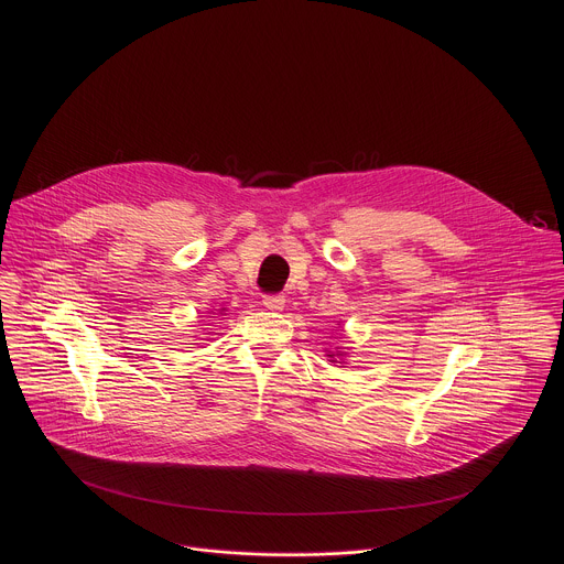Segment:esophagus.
<instances>
[{
	"instance_id": "34e87169",
	"label": "esophagus",
	"mask_w": 564,
	"mask_h": 564,
	"mask_svg": "<svg viewBox=\"0 0 564 564\" xmlns=\"http://www.w3.org/2000/svg\"><path fill=\"white\" fill-rule=\"evenodd\" d=\"M263 305L272 312H281L285 307V296L283 294H265Z\"/></svg>"
}]
</instances>
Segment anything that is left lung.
Returning <instances> with one entry per match:
<instances>
[{"label": "left lung", "mask_w": 564, "mask_h": 564, "mask_svg": "<svg viewBox=\"0 0 564 564\" xmlns=\"http://www.w3.org/2000/svg\"><path fill=\"white\" fill-rule=\"evenodd\" d=\"M337 355H339V352H337ZM328 357H330V361H335V355H328Z\"/></svg>", "instance_id": "1"}]
</instances>
